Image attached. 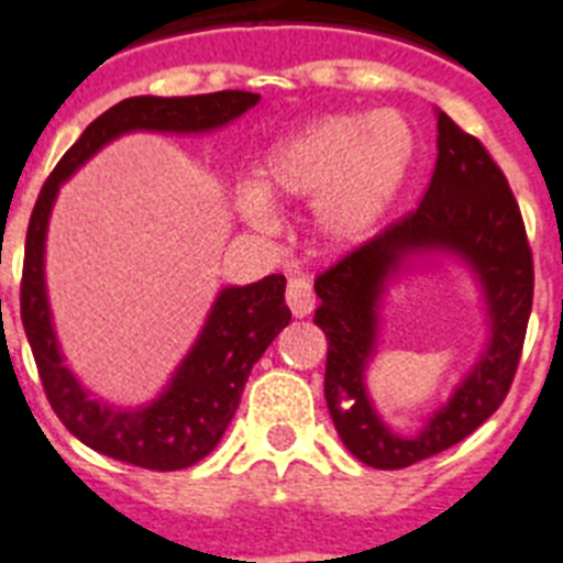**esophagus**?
Listing matches in <instances>:
<instances>
[{"mask_svg": "<svg viewBox=\"0 0 563 563\" xmlns=\"http://www.w3.org/2000/svg\"><path fill=\"white\" fill-rule=\"evenodd\" d=\"M286 302L291 308L294 317H308L317 306V294L308 277H291L286 286Z\"/></svg>", "mask_w": 563, "mask_h": 563, "instance_id": "obj_1", "label": "esophagus"}]
</instances>
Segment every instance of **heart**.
<instances>
[{"instance_id": "1", "label": "heart", "mask_w": 563, "mask_h": 563, "mask_svg": "<svg viewBox=\"0 0 563 563\" xmlns=\"http://www.w3.org/2000/svg\"><path fill=\"white\" fill-rule=\"evenodd\" d=\"M415 136L398 111L328 114L272 143L257 165V190L241 196L255 230L275 227L273 205L313 201V227L331 246H356L387 219L407 181Z\"/></svg>"}]
</instances>
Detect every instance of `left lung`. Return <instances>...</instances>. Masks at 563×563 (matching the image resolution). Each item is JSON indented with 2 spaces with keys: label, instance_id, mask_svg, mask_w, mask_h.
I'll return each instance as SVG.
<instances>
[{
  "label": "left lung",
  "instance_id": "obj_1",
  "mask_svg": "<svg viewBox=\"0 0 563 563\" xmlns=\"http://www.w3.org/2000/svg\"><path fill=\"white\" fill-rule=\"evenodd\" d=\"M423 254H452L475 272L486 297L489 342L428 427L398 435L368 401L363 373L375 355L383 291L412 256ZM313 288V322L328 336V412L353 457L373 468H407L485 423L514 384L533 308V255L508 179L477 136L438 111V162L418 210L333 263Z\"/></svg>",
  "mask_w": 563,
  "mask_h": 563
}]
</instances>
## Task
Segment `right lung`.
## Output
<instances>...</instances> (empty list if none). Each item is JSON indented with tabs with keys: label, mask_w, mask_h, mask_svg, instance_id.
Listing matches in <instances>:
<instances>
[{
	"label": "right lung",
	"mask_w": 563,
	"mask_h": 563,
	"mask_svg": "<svg viewBox=\"0 0 563 563\" xmlns=\"http://www.w3.org/2000/svg\"><path fill=\"white\" fill-rule=\"evenodd\" d=\"M257 100L261 95L241 89L190 98L140 95L120 100L89 123L78 143L60 156L35 201L24 241L22 325L53 412L80 443L106 457L151 471H179L207 457L224 438L255 362L291 319L283 297L286 277L269 275L250 286H227L159 398L140 409L111 407L92 398L73 376L53 331L44 283V241L58 187L120 134H205L241 118Z\"/></svg>",
	"instance_id": "add662e5"
}]
</instances>
